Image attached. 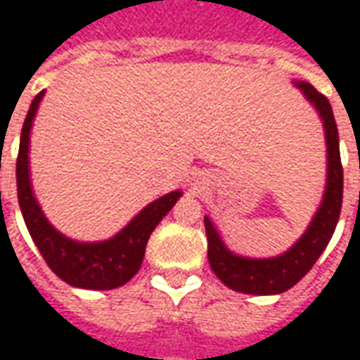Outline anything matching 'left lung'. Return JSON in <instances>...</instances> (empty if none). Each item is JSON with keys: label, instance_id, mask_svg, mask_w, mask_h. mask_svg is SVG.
Returning a JSON list of instances; mask_svg holds the SVG:
<instances>
[{"label": "left lung", "instance_id": "8db88e82", "mask_svg": "<svg viewBox=\"0 0 360 360\" xmlns=\"http://www.w3.org/2000/svg\"><path fill=\"white\" fill-rule=\"evenodd\" d=\"M297 86L304 93L323 120L326 145H328V186L322 205L312 219L302 238L281 256L269 259H252L233 254L226 248L209 217L205 221L207 233V259L215 275L229 289L246 295H279L295 287L312 269L338 226L341 201H343V167L339 155V135L330 101L314 86L298 81Z\"/></svg>", "mask_w": 360, "mask_h": 360}]
</instances>
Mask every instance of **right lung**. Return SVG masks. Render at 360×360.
Masks as SVG:
<instances>
[{
	"label": "right lung",
	"instance_id": "obj_1",
	"mask_svg": "<svg viewBox=\"0 0 360 360\" xmlns=\"http://www.w3.org/2000/svg\"><path fill=\"white\" fill-rule=\"evenodd\" d=\"M42 96L44 91H40L30 104L29 114L22 124L21 143L17 155V195L22 219L48 267L62 281L79 289L108 290L122 287L139 271L149 236L155 226L162 221V217L174 207L182 192H170L149 203L126 229H122L110 240L83 244L65 238L46 221L30 188L29 134Z\"/></svg>",
	"mask_w": 360,
	"mask_h": 360
}]
</instances>
